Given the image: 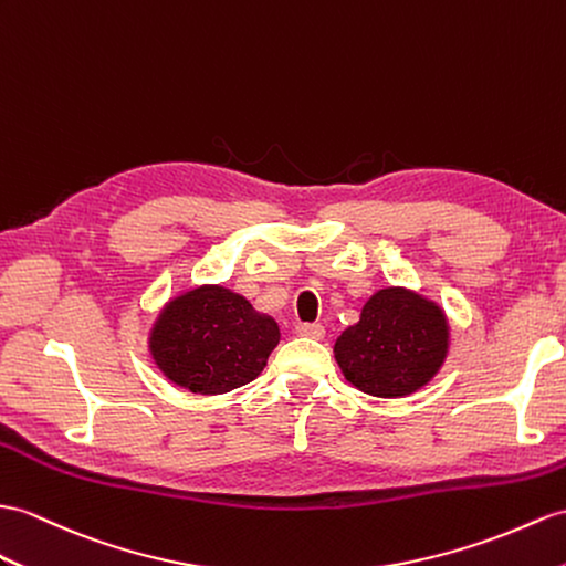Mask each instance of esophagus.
Masks as SVG:
<instances>
[{"label": "esophagus", "instance_id": "1", "mask_svg": "<svg viewBox=\"0 0 566 566\" xmlns=\"http://www.w3.org/2000/svg\"><path fill=\"white\" fill-rule=\"evenodd\" d=\"M297 334L314 338V340H322L324 334H326V328L322 324H297Z\"/></svg>", "mask_w": 566, "mask_h": 566}]
</instances>
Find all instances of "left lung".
Returning a JSON list of instances; mask_svg holds the SVG:
<instances>
[{"label":"left lung","mask_w":566,"mask_h":566,"mask_svg":"<svg viewBox=\"0 0 566 566\" xmlns=\"http://www.w3.org/2000/svg\"><path fill=\"white\" fill-rule=\"evenodd\" d=\"M449 322L437 302L406 287L371 295L360 322L336 338V363L353 387L401 398L422 389L447 360Z\"/></svg>","instance_id":"8db88e82"}]
</instances>
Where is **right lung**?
Wrapping results in <instances>:
<instances>
[{
    "label": "right lung",
    "mask_w": 566,
    "mask_h": 566,
    "mask_svg": "<svg viewBox=\"0 0 566 566\" xmlns=\"http://www.w3.org/2000/svg\"><path fill=\"white\" fill-rule=\"evenodd\" d=\"M279 340V324L250 300L223 285H199L160 310L148 350L177 387L216 396L256 379Z\"/></svg>",
    "instance_id": "add662e5"
}]
</instances>
